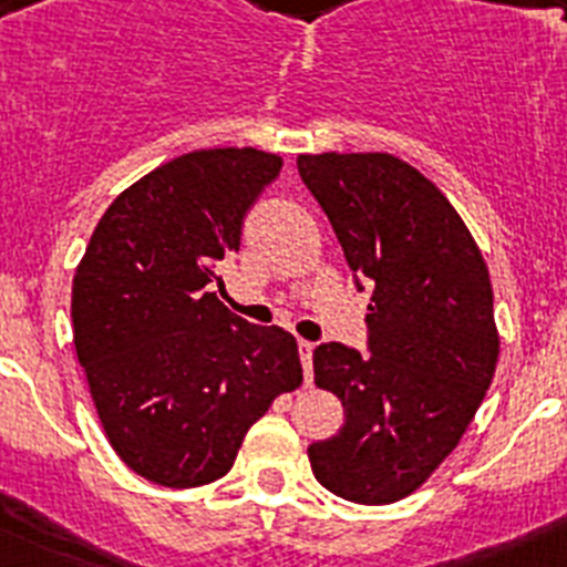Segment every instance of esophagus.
I'll use <instances>...</instances> for the list:
<instances>
[{
  "mask_svg": "<svg viewBox=\"0 0 567 567\" xmlns=\"http://www.w3.org/2000/svg\"><path fill=\"white\" fill-rule=\"evenodd\" d=\"M298 352H300V363H303V380H307V385H309V383H312L315 343H309V340H298Z\"/></svg>",
  "mask_w": 567,
  "mask_h": 567,
  "instance_id": "esophagus-1",
  "label": "esophagus"
}]
</instances>
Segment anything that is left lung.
Listing matches in <instances>:
<instances>
[{"instance_id":"obj_1","label":"left lung","mask_w":567,"mask_h":567,"mask_svg":"<svg viewBox=\"0 0 567 567\" xmlns=\"http://www.w3.org/2000/svg\"><path fill=\"white\" fill-rule=\"evenodd\" d=\"M298 173L372 287V354L343 343L312 354L315 383L343 403L338 434L307 449L312 474L349 503H398L457 449L488 392L499 358L488 267L449 198L398 155H298Z\"/></svg>"}]
</instances>
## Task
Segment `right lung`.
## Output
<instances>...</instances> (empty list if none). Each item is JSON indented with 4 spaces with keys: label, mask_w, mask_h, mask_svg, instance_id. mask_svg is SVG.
I'll list each match as a JSON object with an SVG mask.
<instances>
[{
    "label": "right lung",
    "mask_w": 567,
    "mask_h": 567,
    "mask_svg": "<svg viewBox=\"0 0 567 567\" xmlns=\"http://www.w3.org/2000/svg\"><path fill=\"white\" fill-rule=\"evenodd\" d=\"M280 167L255 147L178 155L110 204L79 260L76 358L113 452L150 483L221 480L249 425L303 380L292 334L207 292Z\"/></svg>",
    "instance_id": "add662e5"
}]
</instances>
